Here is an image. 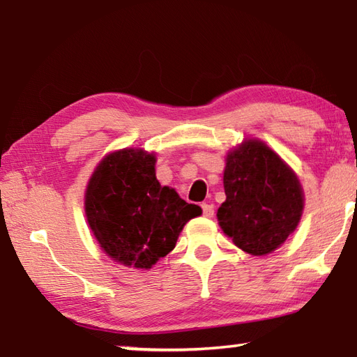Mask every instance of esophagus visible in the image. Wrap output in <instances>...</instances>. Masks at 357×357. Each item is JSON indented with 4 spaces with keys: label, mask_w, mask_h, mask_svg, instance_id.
Wrapping results in <instances>:
<instances>
[{
    "label": "esophagus",
    "mask_w": 357,
    "mask_h": 357,
    "mask_svg": "<svg viewBox=\"0 0 357 357\" xmlns=\"http://www.w3.org/2000/svg\"><path fill=\"white\" fill-rule=\"evenodd\" d=\"M201 207H203V215L206 218H212L213 217V212H215V211H213V206L212 204H206L204 203Z\"/></svg>",
    "instance_id": "esophagus-1"
}]
</instances>
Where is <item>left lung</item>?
Here are the masks:
<instances>
[{
  "instance_id": "8db88e82",
  "label": "left lung",
  "mask_w": 357,
  "mask_h": 357,
  "mask_svg": "<svg viewBox=\"0 0 357 357\" xmlns=\"http://www.w3.org/2000/svg\"><path fill=\"white\" fill-rule=\"evenodd\" d=\"M226 201L218 207L220 228L251 256H265L287 241L304 209L295 172L259 139H245L226 154Z\"/></svg>"
}]
</instances>
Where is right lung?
Here are the masks:
<instances>
[{
	"mask_svg": "<svg viewBox=\"0 0 357 357\" xmlns=\"http://www.w3.org/2000/svg\"><path fill=\"white\" fill-rule=\"evenodd\" d=\"M156 154L123 148L106 154L89 179L84 209L101 250L125 267L148 270L170 252L201 207L156 178Z\"/></svg>",
	"mask_w": 357,
	"mask_h": 357,
	"instance_id": "add662e5",
	"label": "right lung"
}]
</instances>
